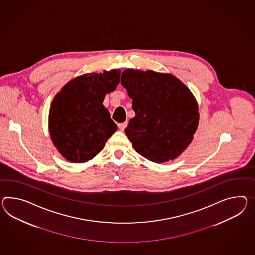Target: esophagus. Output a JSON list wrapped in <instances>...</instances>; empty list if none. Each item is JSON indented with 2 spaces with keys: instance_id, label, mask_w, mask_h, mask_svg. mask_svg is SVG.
<instances>
[{
  "instance_id": "obj_1",
  "label": "esophagus",
  "mask_w": 255,
  "mask_h": 255,
  "mask_svg": "<svg viewBox=\"0 0 255 255\" xmlns=\"http://www.w3.org/2000/svg\"><path fill=\"white\" fill-rule=\"evenodd\" d=\"M118 127L119 129L121 130H125V128L127 127V122H125V123H122V124H119Z\"/></svg>"
}]
</instances>
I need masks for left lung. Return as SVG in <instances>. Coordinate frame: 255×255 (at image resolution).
I'll use <instances>...</instances> for the list:
<instances>
[{
  "mask_svg": "<svg viewBox=\"0 0 255 255\" xmlns=\"http://www.w3.org/2000/svg\"><path fill=\"white\" fill-rule=\"evenodd\" d=\"M121 84L135 112L125 130L132 147L155 163L177 158L198 128V103L191 90L175 75L151 70L126 69Z\"/></svg>",
  "mask_w": 255,
  "mask_h": 255,
  "instance_id": "8db88e82",
  "label": "left lung"
}]
</instances>
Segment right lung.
Here are the masks:
<instances>
[{"label": "right lung", "mask_w": 255, "mask_h": 255, "mask_svg": "<svg viewBox=\"0 0 255 255\" xmlns=\"http://www.w3.org/2000/svg\"><path fill=\"white\" fill-rule=\"evenodd\" d=\"M120 69L79 75L64 85L51 101L49 132L67 161L85 163L104 148L117 125L103 105L120 83Z\"/></svg>", "instance_id": "add662e5"}]
</instances>
